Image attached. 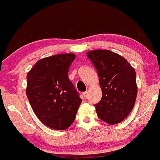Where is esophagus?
I'll return each instance as SVG.
<instances>
[{"mask_svg":"<svg viewBox=\"0 0 160 160\" xmlns=\"http://www.w3.org/2000/svg\"><path fill=\"white\" fill-rule=\"evenodd\" d=\"M82 94H83V95H84V98L85 99H87L88 98V91H85V92H84Z\"/></svg>","mask_w":160,"mask_h":160,"instance_id":"esophagus-1","label":"esophagus"}]
</instances>
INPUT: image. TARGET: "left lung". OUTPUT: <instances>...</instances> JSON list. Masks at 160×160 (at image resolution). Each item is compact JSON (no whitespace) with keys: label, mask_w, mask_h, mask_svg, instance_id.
Instances as JSON below:
<instances>
[{"label":"left lung","mask_w":160,"mask_h":160,"mask_svg":"<svg viewBox=\"0 0 160 160\" xmlns=\"http://www.w3.org/2000/svg\"><path fill=\"white\" fill-rule=\"evenodd\" d=\"M98 71L102 97L95 105L99 118L110 125L125 120L135 105L136 72L125 58L108 50L87 52Z\"/></svg>","instance_id":"left-lung-1"}]
</instances>
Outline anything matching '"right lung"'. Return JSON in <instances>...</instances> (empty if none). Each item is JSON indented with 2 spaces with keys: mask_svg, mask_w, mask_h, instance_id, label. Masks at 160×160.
Segmentation results:
<instances>
[{
  "mask_svg": "<svg viewBox=\"0 0 160 160\" xmlns=\"http://www.w3.org/2000/svg\"><path fill=\"white\" fill-rule=\"evenodd\" d=\"M72 53L42 58L27 75L26 95L38 118L48 128H69L82 100L68 78Z\"/></svg>",
  "mask_w": 160,
  "mask_h": 160,
  "instance_id": "1",
  "label": "right lung"
}]
</instances>
